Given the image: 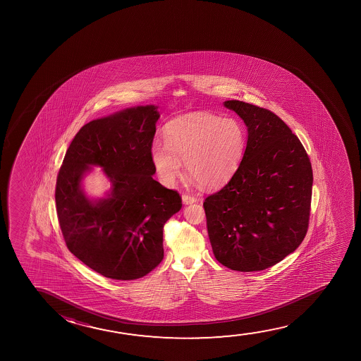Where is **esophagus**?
Masks as SVG:
<instances>
[{
	"instance_id": "34e87169",
	"label": "esophagus",
	"mask_w": 361,
	"mask_h": 361,
	"mask_svg": "<svg viewBox=\"0 0 361 361\" xmlns=\"http://www.w3.org/2000/svg\"><path fill=\"white\" fill-rule=\"evenodd\" d=\"M183 202L185 204H191V203L196 202V198L193 197V196H190V195H183Z\"/></svg>"
}]
</instances>
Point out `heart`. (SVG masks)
I'll use <instances>...</instances> for the list:
<instances>
[{
  "instance_id": "obj_1",
  "label": "heart",
  "mask_w": 361,
  "mask_h": 361,
  "mask_svg": "<svg viewBox=\"0 0 361 361\" xmlns=\"http://www.w3.org/2000/svg\"><path fill=\"white\" fill-rule=\"evenodd\" d=\"M163 135L165 144H152L150 160L165 186L178 181L185 161L188 173L203 188H219L237 171L247 149V130L238 119L207 112L170 121Z\"/></svg>"
}]
</instances>
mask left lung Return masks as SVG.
Instances as JSON below:
<instances>
[{
  "label": "left lung",
  "mask_w": 361,
  "mask_h": 361,
  "mask_svg": "<svg viewBox=\"0 0 361 361\" xmlns=\"http://www.w3.org/2000/svg\"><path fill=\"white\" fill-rule=\"evenodd\" d=\"M223 104L247 126V143L229 183L203 202L208 237L224 267L260 271L295 252L306 235L311 161L276 114L237 99Z\"/></svg>",
  "instance_id": "1"
}]
</instances>
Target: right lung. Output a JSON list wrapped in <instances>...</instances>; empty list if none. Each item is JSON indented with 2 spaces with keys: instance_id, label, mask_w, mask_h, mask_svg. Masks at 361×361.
Wrapping results in <instances>:
<instances>
[{
  "instance_id": "add662e5",
  "label": "right lung",
  "mask_w": 361,
  "mask_h": 361,
  "mask_svg": "<svg viewBox=\"0 0 361 361\" xmlns=\"http://www.w3.org/2000/svg\"><path fill=\"white\" fill-rule=\"evenodd\" d=\"M158 106H135L85 124L65 154L55 202L70 252L112 280H135L164 257L163 228L181 207L173 190L154 180L150 147ZM94 167L111 185L90 197L83 181Z\"/></svg>"
}]
</instances>
